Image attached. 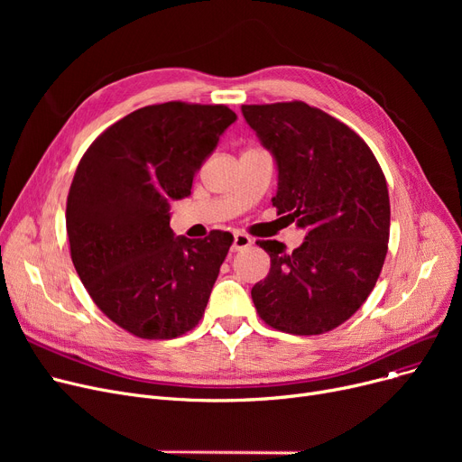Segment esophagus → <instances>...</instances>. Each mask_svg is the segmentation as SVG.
<instances>
[{
	"instance_id": "34e87169",
	"label": "esophagus",
	"mask_w": 462,
	"mask_h": 462,
	"mask_svg": "<svg viewBox=\"0 0 462 462\" xmlns=\"http://www.w3.org/2000/svg\"><path fill=\"white\" fill-rule=\"evenodd\" d=\"M251 245H253V239H251L247 234H244V232L234 234V244H232V251H234V253L249 249Z\"/></svg>"
}]
</instances>
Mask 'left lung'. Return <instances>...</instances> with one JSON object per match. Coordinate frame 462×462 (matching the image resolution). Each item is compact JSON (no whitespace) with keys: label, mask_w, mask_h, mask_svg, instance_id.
Returning a JSON list of instances; mask_svg holds the SVG:
<instances>
[{"label":"left lung","mask_w":462,"mask_h":462,"mask_svg":"<svg viewBox=\"0 0 462 462\" xmlns=\"http://www.w3.org/2000/svg\"><path fill=\"white\" fill-rule=\"evenodd\" d=\"M277 166L279 215L305 230L292 253L256 241L272 258L251 290L260 319L294 335L326 333L373 292L390 239V194L369 145L301 101L241 106Z\"/></svg>","instance_id":"1"}]
</instances>
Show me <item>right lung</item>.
<instances>
[{
	"instance_id": "obj_1",
	"label": "right lung",
	"mask_w": 462,
	"mask_h": 462,
	"mask_svg": "<svg viewBox=\"0 0 462 462\" xmlns=\"http://www.w3.org/2000/svg\"><path fill=\"white\" fill-rule=\"evenodd\" d=\"M237 116L223 105L164 103L119 119L84 153L67 199L70 258L95 305L142 338H174L202 319L232 234L176 236L170 202Z\"/></svg>"
}]
</instances>
